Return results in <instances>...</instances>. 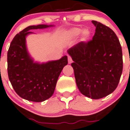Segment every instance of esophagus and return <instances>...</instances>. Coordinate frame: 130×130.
<instances>
[{
  "instance_id": "obj_1",
  "label": "esophagus",
  "mask_w": 130,
  "mask_h": 130,
  "mask_svg": "<svg viewBox=\"0 0 130 130\" xmlns=\"http://www.w3.org/2000/svg\"><path fill=\"white\" fill-rule=\"evenodd\" d=\"M68 61H69V63L71 64L72 62V59L71 58V57L70 56H68Z\"/></svg>"
}]
</instances>
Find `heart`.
<instances>
[{
    "instance_id": "b5f03b06",
    "label": "heart",
    "mask_w": 130,
    "mask_h": 130,
    "mask_svg": "<svg viewBox=\"0 0 130 130\" xmlns=\"http://www.w3.org/2000/svg\"><path fill=\"white\" fill-rule=\"evenodd\" d=\"M82 33V40L87 41L90 38L92 32L88 29H85L83 30L82 28L79 27H73V28L69 29L66 32V36L69 39H75L77 38Z\"/></svg>"
}]
</instances>
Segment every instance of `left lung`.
<instances>
[{"instance_id": "obj_1", "label": "left lung", "mask_w": 130, "mask_h": 130, "mask_svg": "<svg viewBox=\"0 0 130 130\" xmlns=\"http://www.w3.org/2000/svg\"><path fill=\"white\" fill-rule=\"evenodd\" d=\"M95 32L92 40L81 42L68 49L73 63L77 88L93 99L103 98L117 88L122 72V48L108 27L92 20Z\"/></svg>"}]
</instances>
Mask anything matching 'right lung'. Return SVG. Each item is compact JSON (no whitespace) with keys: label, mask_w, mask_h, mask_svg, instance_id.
<instances>
[{"label":"right lung","mask_w":130,"mask_h":130,"mask_svg":"<svg viewBox=\"0 0 130 130\" xmlns=\"http://www.w3.org/2000/svg\"><path fill=\"white\" fill-rule=\"evenodd\" d=\"M53 25L40 24L27 27L16 35L8 52V73L16 93L27 101L42 102L53 95L58 77L67 65V56L58 60L36 62L28 53L26 37L32 29H45Z\"/></svg>","instance_id":"1"}]
</instances>
